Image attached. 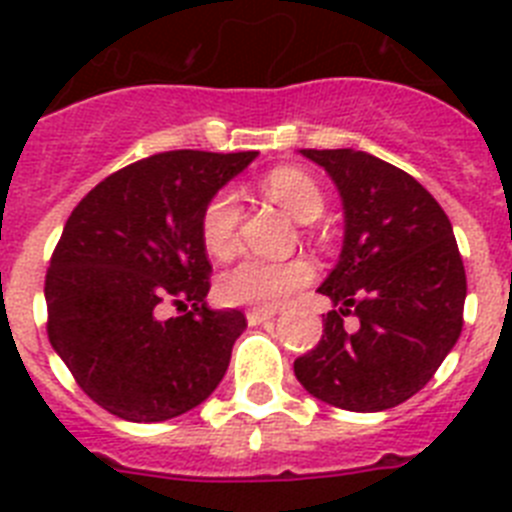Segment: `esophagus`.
I'll return each instance as SVG.
<instances>
[{"mask_svg":"<svg viewBox=\"0 0 512 512\" xmlns=\"http://www.w3.org/2000/svg\"><path fill=\"white\" fill-rule=\"evenodd\" d=\"M277 315V310H261V307H253V310L246 312V320L248 325H261L266 323V320H271Z\"/></svg>","mask_w":512,"mask_h":512,"instance_id":"34e87169","label":"esophagus"}]
</instances>
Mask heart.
Masks as SVG:
<instances>
[{"instance_id":"1","label":"heart","mask_w":512,"mask_h":512,"mask_svg":"<svg viewBox=\"0 0 512 512\" xmlns=\"http://www.w3.org/2000/svg\"><path fill=\"white\" fill-rule=\"evenodd\" d=\"M266 192L300 223H310L323 212V194L318 184L300 169H274L264 179ZM241 220V200L235 189H220L212 194L202 210L200 230L205 248L212 256H228L235 248ZM312 271L305 261H269L259 256H243L238 264L225 269L217 279V297L225 305H248L261 310H274L289 295L310 282Z\"/></svg>"}]
</instances>
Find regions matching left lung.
<instances>
[{"label": "left lung", "mask_w": 512, "mask_h": 512, "mask_svg": "<svg viewBox=\"0 0 512 512\" xmlns=\"http://www.w3.org/2000/svg\"><path fill=\"white\" fill-rule=\"evenodd\" d=\"M300 153L341 194L343 248L318 287L333 310L295 377L333 408L390 410L423 390L459 341L467 274L454 228L423 184L372 153ZM348 314L354 329L342 323Z\"/></svg>", "instance_id": "obj_1"}]
</instances>
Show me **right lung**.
Returning <instances> with one entry per match:
<instances>
[{
	"label": "right lung",
	"mask_w": 512,
	"mask_h": 512,
	"mask_svg": "<svg viewBox=\"0 0 512 512\" xmlns=\"http://www.w3.org/2000/svg\"><path fill=\"white\" fill-rule=\"evenodd\" d=\"M256 151H169L110 174L74 207L45 274L48 338L107 413L161 423L215 392L246 330L212 310L202 210ZM166 301L184 309L160 318ZM193 310H188V305Z\"/></svg>",
	"instance_id": "right-lung-1"
}]
</instances>
